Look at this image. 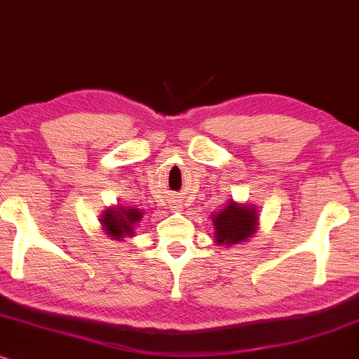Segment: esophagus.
<instances>
[{
    "label": "esophagus",
    "instance_id": "obj_1",
    "mask_svg": "<svg viewBox=\"0 0 359 359\" xmlns=\"http://www.w3.org/2000/svg\"><path fill=\"white\" fill-rule=\"evenodd\" d=\"M174 208H179V207H174Z\"/></svg>",
    "mask_w": 359,
    "mask_h": 359
}]
</instances>
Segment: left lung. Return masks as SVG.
<instances>
[{
	"label": "left lung",
	"instance_id": "8db88e82",
	"mask_svg": "<svg viewBox=\"0 0 359 359\" xmlns=\"http://www.w3.org/2000/svg\"><path fill=\"white\" fill-rule=\"evenodd\" d=\"M215 240L218 245L231 246L243 243L256 231L257 215L252 207H241L229 202L218 215H213Z\"/></svg>",
	"mask_w": 359,
	"mask_h": 359
}]
</instances>
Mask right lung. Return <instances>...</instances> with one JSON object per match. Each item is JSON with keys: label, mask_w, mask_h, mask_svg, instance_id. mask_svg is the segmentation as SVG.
Listing matches in <instances>:
<instances>
[{"label": "right lung", "mask_w": 359, "mask_h": 359, "mask_svg": "<svg viewBox=\"0 0 359 359\" xmlns=\"http://www.w3.org/2000/svg\"><path fill=\"white\" fill-rule=\"evenodd\" d=\"M142 213L137 208L107 210L102 217V226L114 240H121L124 236L133 235V226L140 222Z\"/></svg>", "instance_id": "1"}]
</instances>
